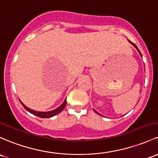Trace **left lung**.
Returning <instances> with one entry per match:
<instances>
[{"instance_id":"8db88e82","label":"left lung","mask_w":158,"mask_h":158,"mask_svg":"<svg viewBox=\"0 0 158 158\" xmlns=\"http://www.w3.org/2000/svg\"><path fill=\"white\" fill-rule=\"evenodd\" d=\"M129 42H130V43H131V44H132V45H133V46H134V47H135V48H136V49H137V50H138L139 53V54H140V55H141V56H142V54H141V52H140V51H139V48H137V46H136V44H134V43H133L132 42H131V40H129ZM94 112H96V113H98V114H99V113H98V112H96V111H95V110H94Z\"/></svg>"}]
</instances>
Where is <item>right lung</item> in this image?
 <instances>
[{"label": "right lung", "instance_id": "1", "mask_svg": "<svg viewBox=\"0 0 158 158\" xmlns=\"http://www.w3.org/2000/svg\"><path fill=\"white\" fill-rule=\"evenodd\" d=\"M21 102V101H20ZM21 103H22V105L23 106L24 108L26 110L28 111L29 112H31V113H32L33 115H36V116H38V117L40 118H51L52 117V116L57 115V114L60 113V112H61L62 110L64 109L65 106H66V103H67V100H64V102L63 103V104H62L60 106L58 107V108H57L56 110H53V111H50V112H37V111H34V110H31V109L27 108V106H25V105L23 104V103L21 102Z\"/></svg>", "mask_w": 158, "mask_h": 158}]
</instances>
